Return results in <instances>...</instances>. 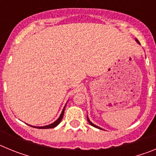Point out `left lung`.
I'll return each instance as SVG.
<instances>
[{"mask_svg": "<svg viewBox=\"0 0 156 156\" xmlns=\"http://www.w3.org/2000/svg\"><path fill=\"white\" fill-rule=\"evenodd\" d=\"M135 41H137V44H140V42H139V41H137V39L135 40ZM87 120H88V122H89V123H90V125H91V126H94V127L98 128V129H102V128H101V127H99V126H96V125H95V124H94V123H92V122H90V119H89V118H88V115H87Z\"/></svg>", "mask_w": 156, "mask_h": 156, "instance_id": "left-lung-1", "label": "left lung"}]
</instances>
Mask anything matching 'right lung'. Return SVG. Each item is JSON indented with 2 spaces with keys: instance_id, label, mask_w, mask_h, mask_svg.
<instances>
[{
  "instance_id": "add662e5",
  "label": "right lung",
  "mask_w": 156,
  "mask_h": 156,
  "mask_svg": "<svg viewBox=\"0 0 156 156\" xmlns=\"http://www.w3.org/2000/svg\"><path fill=\"white\" fill-rule=\"evenodd\" d=\"M66 105H65L64 108L62 109V112L61 115H60V116L58 117V119H57L56 121H55V122H53V123H51V124L49 125H47V126H31V125H29V126H33V127H35V128H38V129H50V128H54L55 127V126H57L60 123V122L62 121V119L63 118V115H64V112H65V108H66Z\"/></svg>"
}]
</instances>
